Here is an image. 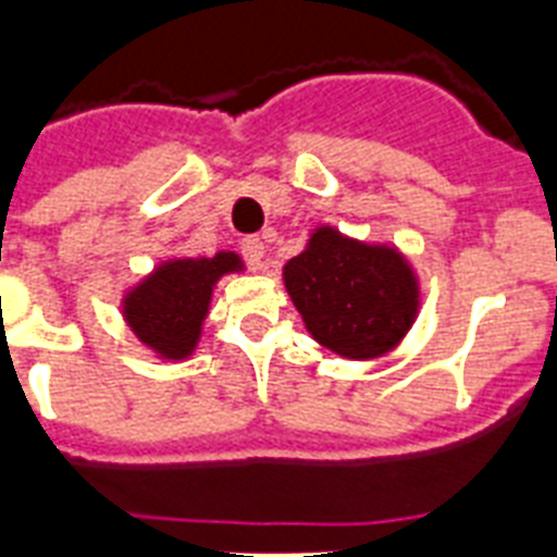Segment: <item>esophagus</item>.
<instances>
[{
	"label": "esophagus",
	"instance_id": "esophagus-1",
	"mask_svg": "<svg viewBox=\"0 0 557 557\" xmlns=\"http://www.w3.org/2000/svg\"><path fill=\"white\" fill-rule=\"evenodd\" d=\"M243 257L245 262H248V269L251 271H262L265 269V245H262L260 236H248V239H243Z\"/></svg>",
	"mask_w": 557,
	"mask_h": 557
}]
</instances>
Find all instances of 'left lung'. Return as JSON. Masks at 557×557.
Segmentation results:
<instances>
[{
    "label": "left lung",
    "instance_id": "1",
    "mask_svg": "<svg viewBox=\"0 0 557 557\" xmlns=\"http://www.w3.org/2000/svg\"><path fill=\"white\" fill-rule=\"evenodd\" d=\"M283 280L312 338L344 358L389 352L419 312L410 262L389 245L358 243L335 227H318Z\"/></svg>",
    "mask_w": 557,
    "mask_h": 557
}]
</instances>
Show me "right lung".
I'll return each instance as SVG.
<instances>
[{
  "label": "right lung",
  "instance_id": "add662e5",
  "mask_svg": "<svg viewBox=\"0 0 557 557\" xmlns=\"http://www.w3.org/2000/svg\"><path fill=\"white\" fill-rule=\"evenodd\" d=\"M243 269L234 251L199 260H168L124 297V318L144 347L182 361L196 349L210 295L222 274Z\"/></svg>",
  "mask_w": 557,
  "mask_h": 557
}]
</instances>
